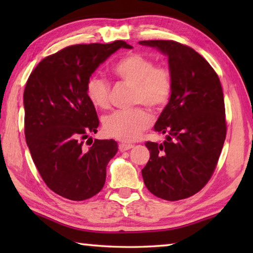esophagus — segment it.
Returning a JSON list of instances; mask_svg holds the SVG:
<instances>
[{"instance_id": "1", "label": "esophagus", "mask_w": 253, "mask_h": 253, "mask_svg": "<svg viewBox=\"0 0 253 253\" xmlns=\"http://www.w3.org/2000/svg\"><path fill=\"white\" fill-rule=\"evenodd\" d=\"M132 147H134V145H131V144H125V143L119 144V151L121 152H126V151H128V149H130Z\"/></svg>"}]
</instances>
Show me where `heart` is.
Wrapping results in <instances>:
<instances>
[{
  "mask_svg": "<svg viewBox=\"0 0 253 253\" xmlns=\"http://www.w3.org/2000/svg\"><path fill=\"white\" fill-rule=\"evenodd\" d=\"M113 71L124 84L134 87V105H146L153 110H160L169 102L173 90V77L166 67L155 66L152 59L140 53H130L119 59ZM84 91L97 108L109 107L110 84L102 77H89ZM151 125V115L144 108L118 110L102 119L105 134L122 142L137 139Z\"/></svg>",
  "mask_w": 253,
  "mask_h": 253,
  "instance_id": "b5f03b06",
  "label": "heart"
}]
</instances>
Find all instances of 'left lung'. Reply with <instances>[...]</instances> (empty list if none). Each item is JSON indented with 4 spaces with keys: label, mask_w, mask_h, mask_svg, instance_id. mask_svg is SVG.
Masks as SVG:
<instances>
[{
    "label": "left lung",
    "mask_w": 253,
    "mask_h": 253,
    "mask_svg": "<svg viewBox=\"0 0 253 253\" xmlns=\"http://www.w3.org/2000/svg\"><path fill=\"white\" fill-rule=\"evenodd\" d=\"M168 55L173 77L169 104L154 129L163 144L147 142L151 157L142 169L144 183L157 198L177 201L202 190L211 178L223 147L224 98L216 72L190 46L169 40L139 41Z\"/></svg>",
    "instance_id": "1"
}]
</instances>
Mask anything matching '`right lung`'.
Listing matches in <instances>:
<instances>
[{"instance_id":"right-lung-1","label":"right lung","mask_w":253,"mask_h":253,"mask_svg":"<svg viewBox=\"0 0 253 253\" xmlns=\"http://www.w3.org/2000/svg\"><path fill=\"white\" fill-rule=\"evenodd\" d=\"M121 48L132 46L125 41L67 46L42 60L25 84V140L42 179L66 199L84 201L99 193L107 165L118 151L113 139L84 146V139L99 126L84 85Z\"/></svg>"}]
</instances>
